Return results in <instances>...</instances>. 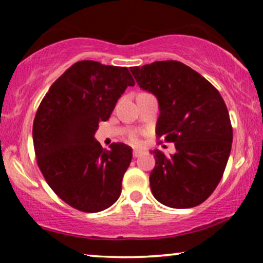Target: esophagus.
Wrapping results in <instances>:
<instances>
[{"mask_svg":"<svg viewBox=\"0 0 263 263\" xmlns=\"http://www.w3.org/2000/svg\"><path fill=\"white\" fill-rule=\"evenodd\" d=\"M141 151H138V149H135L134 151V157H135V158H137V157H140L141 156Z\"/></svg>","mask_w":263,"mask_h":263,"instance_id":"1","label":"esophagus"}]
</instances>
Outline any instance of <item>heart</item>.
I'll return each instance as SVG.
<instances>
[{"label":"heart","mask_w":263,"mask_h":263,"mask_svg":"<svg viewBox=\"0 0 263 263\" xmlns=\"http://www.w3.org/2000/svg\"><path fill=\"white\" fill-rule=\"evenodd\" d=\"M129 140H131V142L134 144H138L140 143V138H138V136L136 134H132L131 136H129Z\"/></svg>","instance_id":"heart-1"}]
</instances>
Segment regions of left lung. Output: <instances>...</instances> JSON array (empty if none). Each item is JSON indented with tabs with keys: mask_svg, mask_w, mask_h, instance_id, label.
Segmentation results:
<instances>
[{
	"mask_svg": "<svg viewBox=\"0 0 263 263\" xmlns=\"http://www.w3.org/2000/svg\"><path fill=\"white\" fill-rule=\"evenodd\" d=\"M131 73L158 100L157 137L176 146L171 157L151 152L156 159L149 174L153 197L176 209L197 206L218 186L230 156L228 107L209 81L177 60L134 66Z\"/></svg>",
	"mask_w": 263,
	"mask_h": 263,
	"instance_id": "obj_1",
	"label": "left lung"
}]
</instances>
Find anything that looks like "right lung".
<instances>
[{
  "mask_svg": "<svg viewBox=\"0 0 263 263\" xmlns=\"http://www.w3.org/2000/svg\"><path fill=\"white\" fill-rule=\"evenodd\" d=\"M134 85L125 66L81 60L54 81L39 105L33 122L38 167L53 192L74 209L98 213L120 198L132 148L119 142L104 149L93 135L126 87Z\"/></svg>",
  "mask_w": 263,
  "mask_h": 263,
  "instance_id": "1",
  "label": "right lung"
}]
</instances>
